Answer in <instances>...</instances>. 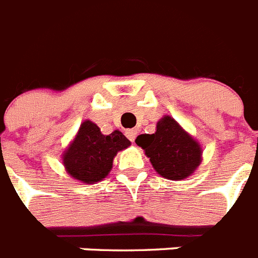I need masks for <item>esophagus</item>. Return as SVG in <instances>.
<instances>
[{
  "instance_id": "34e87169",
  "label": "esophagus",
  "mask_w": 258,
  "mask_h": 258,
  "mask_svg": "<svg viewBox=\"0 0 258 258\" xmlns=\"http://www.w3.org/2000/svg\"><path fill=\"white\" fill-rule=\"evenodd\" d=\"M125 136H126L129 140H131L132 142L136 140V137H137V131H134V129H129V131L125 132Z\"/></svg>"
}]
</instances>
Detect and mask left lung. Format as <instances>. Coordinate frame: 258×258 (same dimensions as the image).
Segmentation results:
<instances>
[{
  "mask_svg": "<svg viewBox=\"0 0 258 258\" xmlns=\"http://www.w3.org/2000/svg\"><path fill=\"white\" fill-rule=\"evenodd\" d=\"M136 144L144 149L155 171L167 179H184L201 165L199 144L170 116L158 121L154 134L138 136Z\"/></svg>",
  "mask_w": 258,
  "mask_h": 258,
  "instance_id": "1",
  "label": "left lung"
}]
</instances>
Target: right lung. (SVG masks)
Wrapping results in <instances>:
<instances>
[{
	"instance_id": "add662e5",
	"label": "right lung",
	"mask_w": 258,
	"mask_h": 258,
	"mask_svg": "<svg viewBox=\"0 0 258 258\" xmlns=\"http://www.w3.org/2000/svg\"><path fill=\"white\" fill-rule=\"evenodd\" d=\"M129 145L131 141L121 132L104 136L97 125L87 120L66 150L63 163L72 178L83 183L99 182L110 171L117 152Z\"/></svg>"
}]
</instances>
